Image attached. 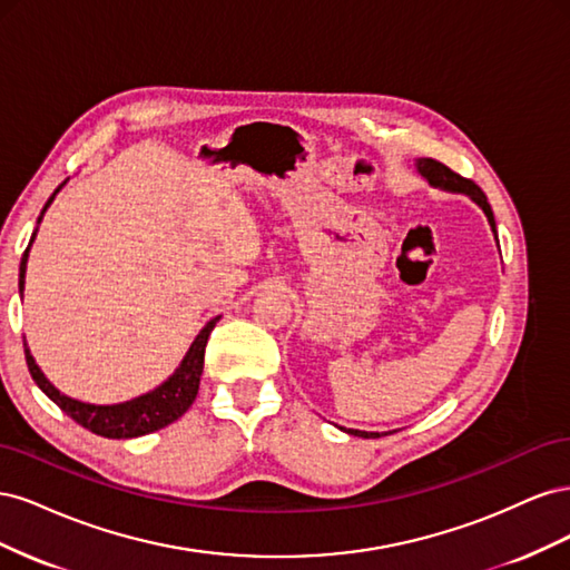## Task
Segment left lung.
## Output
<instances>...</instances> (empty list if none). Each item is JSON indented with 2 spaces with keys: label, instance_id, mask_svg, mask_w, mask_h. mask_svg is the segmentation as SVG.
<instances>
[{
  "label": "left lung",
  "instance_id": "left-lung-1",
  "mask_svg": "<svg viewBox=\"0 0 570 570\" xmlns=\"http://www.w3.org/2000/svg\"><path fill=\"white\" fill-rule=\"evenodd\" d=\"M419 170H421V174H423L430 183L438 185V187L452 189V193H465V195H471V197L482 206V212L488 214V220H490V226H492V230H494V216H492V209H490V204H488V197H485V193H482V189H480L471 178H463V176L456 174V170H452L450 166H444L442 161L428 159V157L419 161ZM350 435L366 438V440L381 438V433H366V430H350Z\"/></svg>",
  "mask_w": 570,
  "mask_h": 570
}]
</instances>
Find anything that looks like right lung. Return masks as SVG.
<instances>
[{
    "label": "right lung",
    "instance_id": "add662e5",
    "mask_svg": "<svg viewBox=\"0 0 570 570\" xmlns=\"http://www.w3.org/2000/svg\"><path fill=\"white\" fill-rule=\"evenodd\" d=\"M61 185L55 189V195L59 193ZM51 195L45 204L42 214L47 212V206L55 199ZM42 218V216H40ZM38 218V223H40ZM36 239V233H32L30 243ZM30 249V245H28ZM28 249L23 252L21 258V275H19V289L23 292V283H26V264H28ZM218 318L209 321L204 325V331L197 335V340L193 342V347L185 354L180 368L168 377V381L151 390L142 396H137V400L124 402V404H111V406H97V404H85L78 400H71V396L61 394L55 385H51L45 373L38 368L36 358L30 356L26 342V364L28 371L32 375V381L38 383V387L49 396L51 402H55L66 416H71L78 425L88 428L90 433L101 435V438H109V440H128V438H140L147 433H154V430H161L168 423L178 421L183 413L193 406L197 390H199V375L204 368V350H206V342H209V335L214 331Z\"/></svg>",
    "mask_w": 570,
    "mask_h": 570
}]
</instances>
